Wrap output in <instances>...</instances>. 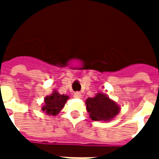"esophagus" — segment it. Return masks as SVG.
Here are the masks:
<instances>
[{"label":"esophagus","mask_w":159,"mask_h":159,"mask_svg":"<svg viewBox=\"0 0 159 159\" xmlns=\"http://www.w3.org/2000/svg\"><path fill=\"white\" fill-rule=\"evenodd\" d=\"M74 97L75 98H77V99H79L82 97V93H80V92H76V93H74Z\"/></svg>","instance_id":"esophagus-1"}]
</instances>
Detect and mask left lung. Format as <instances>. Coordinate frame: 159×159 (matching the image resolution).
Masks as SVG:
<instances>
[{
	"instance_id": "8db88e82",
	"label": "left lung",
	"mask_w": 159,
	"mask_h": 159,
	"mask_svg": "<svg viewBox=\"0 0 159 159\" xmlns=\"http://www.w3.org/2000/svg\"><path fill=\"white\" fill-rule=\"evenodd\" d=\"M86 107L91 119L93 121H109L120 110L117 104L103 93H97L93 98H88Z\"/></svg>"
}]
</instances>
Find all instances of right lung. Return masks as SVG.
Returning <instances> with one entry per match:
<instances>
[{
  "instance_id": "1",
  "label": "right lung",
  "mask_w": 159,
  "mask_h": 159,
  "mask_svg": "<svg viewBox=\"0 0 159 159\" xmlns=\"http://www.w3.org/2000/svg\"><path fill=\"white\" fill-rule=\"evenodd\" d=\"M68 99L69 97L67 95L59 94L57 91H53L51 95L45 98V104L42 107V110L46 111V113L48 115L55 116L61 111Z\"/></svg>"
}]
</instances>
